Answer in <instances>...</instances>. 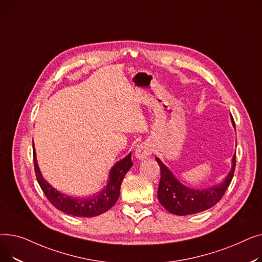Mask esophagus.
<instances>
[{
  "instance_id": "esophagus-1",
  "label": "esophagus",
  "mask_w": 262,
  "mask_h": 262,
  "mask_svg": "<svg viewBox=\"0 0 262 262\" xmlns=\"http://www.w3.org/2000/svg\"><path fill=\"white\" fill-rule=\"evenodd\" d=\"M150 153H152V148H150V146L145 142L137 145L136 150H135L136 157L138 159H141V160L148 157L150 155Z\"/></svg>"
}]
</instances>
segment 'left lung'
Masks as SVG:
<instances>
[{"label":"left lung","instance_id":"1","mask_svg":"<svg viewBox=\"0 0 262 262\" xmlns=\"http://www.w3.org/2000/svg\"><path fill=\"white\" fill-rule=\"evenodd\" d=\"M230 120L236 129L233 118L230 117ZM156 161L160 167V182L157 192L160 204L173 214L187 215L209 209L222 199L235 172L236 153L232 157L231 169L225 180L221 184L203 190L192 189L183 185L158 157H156Z\"/></svg>","mask_w":262,"mask_h":262}]
</instances>
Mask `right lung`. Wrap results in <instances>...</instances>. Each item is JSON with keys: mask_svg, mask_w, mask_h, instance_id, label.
Returning <instances> with one entry per match:
<instances>
[{"mask_svg": "<svg viewBox=\"0 0 262 262\" xmlns=\"http://www.w3.org/2000/svg\"><path fill=\"white\" fill-rule=\"evenodd\" d=\"M35 173L39 186L51 204L58 210L74 216L92 217L109 210L117 203L120 195V187L127 171L132 168V154L118 161L109 172V180L104 189L90 198H73L60 193L43 178L38 167L35 147H33Z\"/></svg>", "mask_w": 262, "mask_h": 262, "instance_id": "1", "label": "right lung"}]
</instances>
